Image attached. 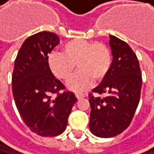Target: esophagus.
Wrapping results in <instances>:
<instances>
[{"label": "esophagus", "instance_id": "obj_1", "mask_svg": "<svg viewBox=\"0 0 154 154\" xmlns=\"http://www.w3.org/2000/svg\"><path fill=\"white\" fill-rule=\"evenodd\" d=\"M75 97L79 100V99H82V98H84V94H82V93H79V92H76V93H75Z\"/></svg>", "mask_w": 154, "mask_h": 154}]
</instances>
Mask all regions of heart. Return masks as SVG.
Returning a JSON list of instances; mask_svg holds the SVG:
<instances>
[{"mask_svg": "<svg viewBox=\"0 0 154 154\" xmlns=\"http://www.w3.org/2000/svg\"><path fill=\"white\" fill-rule=\"evenodd\" d=\"M63 52L54 51L48 56V66L57 79L67 81L73 75L75 63L79 72L69 81L71 90L82 91L88 88L93 79L103 80L109 74L113 56L103 42L75 38L63 45Z\"/></svg>", "mask_w": 154, "mask_h": 154, "instance_id": "1", "label": "heart"}]
</instances>
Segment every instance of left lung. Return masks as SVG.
<instances>
[{"instance_id": "8db88e82", "label": "left lung", "mask_w": 154, "mask_h": 154, "mask_svg": "<svg viewBox=\"0 0 154 154\" xmlns=\"http://www.w3.org/2000/svg\"><path fill=\"white\" fill-rule=\"evenodd\" d=\"M113 63L106 78L88 94L90 130L100 138H112L126 130L140 103L142 85L137 55L129 45L109 36Z\"/></svg>"}]
</instances>
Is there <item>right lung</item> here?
Instances as JSON below:
<instances>
[{
    "mask_svg": "<svg viewBox=\"0 0 154 154\" xmlns=\"http://www.w3.org/2000/svg\"><path fill=\"white\" fill-rule=\"evenodd\" d=\"M59 42L58 36L48 31L28 37L17 54L12 75L19 115L29 129L42 137H55L66 130L78 100L73 92L64 91L48 66V54Z\"/></svg>",
    "mask_w": 154,
    "mask_h": 154,
    "instance_id": "obj_1",
    "label": "right lung"
}]
</instances>
